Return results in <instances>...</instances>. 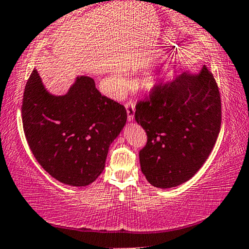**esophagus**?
Segmentation results:
<instances>
[{
    "mask_svg": "<svg viewBox=\"0 0 249 249\" xmlns=\"http://www.w3.org/2000/svg\"><path fill=\"white\" fill-rule=\"evenodd\" d=\"M125 108H126V111H127V120L129 122L133 121V118H134V113H135L134 103H133V101H127V103L125 104Z\"/></svg>",
    "mask_w": 249,
    "mask_h": 249,
    "instance_id": "34e87169",
    "label": "esophagus"
}]
</instances>
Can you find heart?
I'll return each mask as SVG.
<instances>
[{
  "mask_svg": "<svg viewBox=\"0 0 249 249\" xmlns=\"http://www.w3.org/2000/svg\"><path fill=\"white\" fill-rule=\"evenodd\" d=\"M118 83H120V85H123V79L122 78L118 79Z\"/></svg>",
  "mask_w": 249,
  "mask_h": 249,
  "instance_id": "heart-1",
  "label": "heart"
}]
</instances>
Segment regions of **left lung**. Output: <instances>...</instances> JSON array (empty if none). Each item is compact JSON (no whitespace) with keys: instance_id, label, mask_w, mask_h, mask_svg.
I'll list each match as a JSON object with an SVG mask.
<instances>
[{"instance_id":"obj_1","label":"left lung","mask_w":249,"mask_h":249,"mask_svg":"<svg viewBox=\"0 0 249 249\" xmlns=\"http://www.w3.org/2000/svg\"><path fill=\"white\" fill-rule=\"evenodd\" d=\"M135 121L148 136L140 164L155 187L190 179L211 153L221 127V98L204 66L197 75H176L152 86L135 106Z\"/></svg>"}]
</instances>
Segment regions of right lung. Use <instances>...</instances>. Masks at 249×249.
I'll return each instance as SVG.
<instances>
[{"instance_id":"add662e5","label":"right lung","mask_w":249,"mask_h":249,"mask_svg":"<svg viewBox=\"0 0 249 249\" xmlns=\"http://www.w3.org/2000/svg\"><path fill=\"white\" fill-rule=\"evenodd\" d=\"M21 114L35 158L71 186H87L103 173L110 143L127 118L123 105L103 96L89 76H80L68 93L56 97L45 90L37 70L27 81Z\"/></svg>"}]
</instances>
